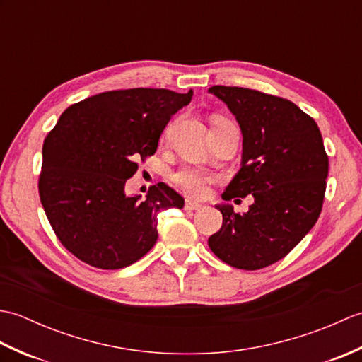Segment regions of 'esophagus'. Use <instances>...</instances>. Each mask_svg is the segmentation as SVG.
Instances as JSON below:
<instances>
[{
	"label": "esophagus",
	"instance_id": "34e87169",
	"mask_svg": "<svg viewBox=\"0 0 362 362\" xmlns=\"http://www.w3.org/2000/svg\"><path fill=\"white\" fill-rule=\"evenodd\" d=\"M199 209H202V205L199 204V202L189 201V199L185 202V210H189V211H191V210H199Z\"/></svg>",
	"mask_w": 362,
	"mask_h": 362
}]
</instances>
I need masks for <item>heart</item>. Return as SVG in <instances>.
Segmentation results:
<instances>
[{"label": "heart", "mask_w": 362, "mask_h": 362, "mask_svg": "<svg viewBox=\"0 0 362 362\" xmlns=\"http://www.w3.org/2000/svg\"><path fill=\"white\" fill-rule=\"evenodd\" d=\"M174 182L177 187L182 188L187 194L193 197H204L214 182V177L197 168H185L174 174Z\"/></svg>", "instance_id": "b5f03b06"}]
</instances>
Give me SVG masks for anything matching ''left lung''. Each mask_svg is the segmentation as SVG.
Masks as SVG:
<instances>
[{"mask_svg": "<svg viewBox=\"0 0 362 362\" xmlns=\"http://www.w3.org/2000/svg\"><path fill=\"white\" fill-rule=\"evenodd\" d=\"M209 91L235 115L243 134L241 168L222 199L253 197L243 214L216 205L222 226L209 245L228 266L257 271L286 257L316 224L328 156L316 121L288 99L241 87Z\"/></svg>", "mask_w": 362, "mask_h": 362, "instance_id": "obj_1", "label": "left lung"}]
</instances>
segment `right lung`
<instances>
[{
    "mask_svg": "<svg viewBox=\"0 0 362 362\" xmlns=\"http://www.w3.org/2000/svg\"><path fill=\"white\" fill-rule=\"evenodd\" d=\"M193 90H115L90 96L60 115L43 143L38 193L59 241L99 269L134 264L157 243V214L183 209V197L158 183L144 199L126 194L136 160L156 153L173 115Z\"/></svg>",
    "mask_w": 362,
    "mask_h": 362,
    "instance_id": "add662e5",
    "label": "right lung"
}]
</instances>
